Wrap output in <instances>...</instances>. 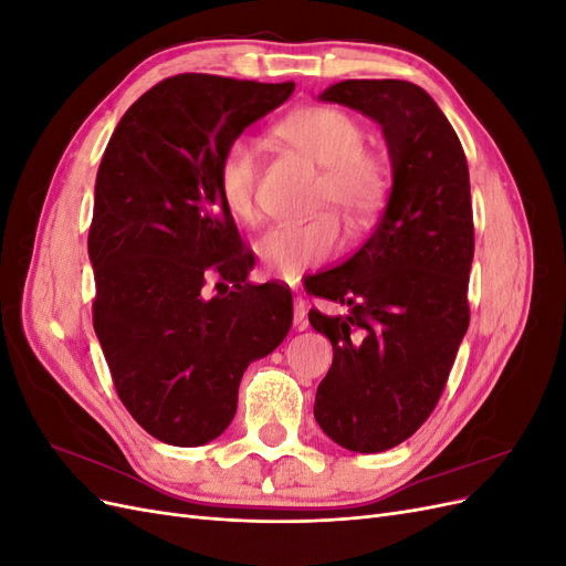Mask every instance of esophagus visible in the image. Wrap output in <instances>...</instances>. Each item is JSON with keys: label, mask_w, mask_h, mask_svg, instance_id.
I'll use <instances>...</instances> for the list:
<instances>
[{"label": "esophagus", "mask_w": 566, "mask_h": 566, "mask_svg": "<svg viewBox=\"0 0 566 566\" xmlns=\"http://www.w3.org/2000/svg\"><path fill=\"white\" fill-rule=\"evenodd\" d=\"M293 323H295V331H304L310 321H306V306L302 297H295V312H293Z\"/></svg>", "instance_id": "1"}]
</instances>
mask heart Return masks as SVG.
Listing matches in <instances>:
<instances>
[{
    "mask_svg": "<svg viewBox=\"0 0 566 566\" xmlns=\"http://www.w3.org/2000/svg\"><path fill=\"white\" fill-rule=\"evenodd\" d=\"M276 134L321 167L316 205H333L352 233L366 231L380 217L391 188V169L382 153L366 148V129L335 106H306L290 113ZM260 150L248 136L231 139L217 160L219 200L241 221L254 217ZM342 248L339 221L321 212L293 224H273L254 241L264 269L279 279H295L306 266L328 262Z\"/></svg>",
    "mask_w": 566,
    "mask_h": 566,
    "instance_id": "heart-1",
    "label": "heart"
}]
</instances>
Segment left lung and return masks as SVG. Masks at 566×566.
I'll list each match as a JSON object with an SVG mask.
<instances>
[{
    "label": "left lung",
    "mask_w": 566,
    "mask_h": 566,
    "mask_svg": "<svg viewBox=\"0 0 566 566\" xmlns=\"http://www.w3.org/2000/svg\"><path fill=\"white\" fill-rule=\"evenodd\" d=\"M321 98L380 123L391 158V196L368 241L304 281L310 295L349 306L345 316L310 312L333 345L316 422L339 447L380 453L432 416L468 333L470 172L447 115L413 82L345 80Z\"/></svg>",
    "instance_id": "obj_1"
}]
</instances>
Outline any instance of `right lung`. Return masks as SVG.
Masks as SVG:
<instances>
[{
  "label": "right lung",
  "instance_id": "1",
  "mask_svg": "<svg viewBox=\"0 0 566 566\" xmlns=\"http://www.w3.org/2000/svg\"><path fill=\"white\" fill-rule=\"evenodd\" d=\"M293 92V82L167 77L134 101L101 158L87 241L94 331L119 401L172 447L227 430L245 368L293 323L285 285L248 283L252 252L214 184L224 146Z\"/></svg>",
  "mask_w": 566,
  "mask_h": 566
}]
</instances>
